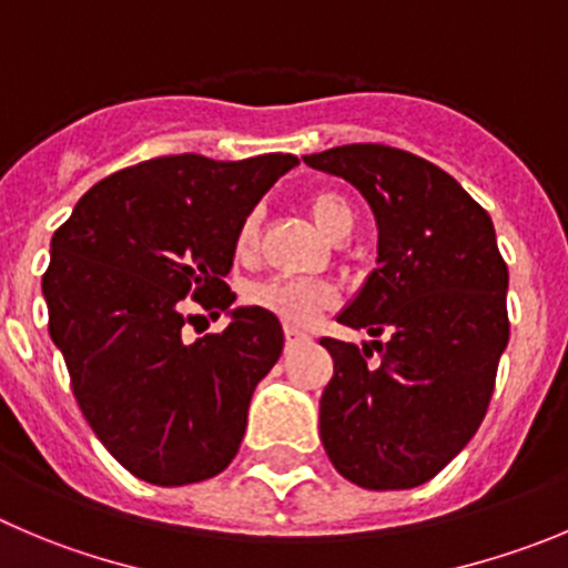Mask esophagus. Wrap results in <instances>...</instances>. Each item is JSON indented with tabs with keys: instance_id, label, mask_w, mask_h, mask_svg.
<instances>
[{
	"instance_id": "obj_1",
	"label": "esophagus",
	"mask_w": 568,
	"mask_h": 568,
	"mask_svg": "<svg viewBox=\"0 0 568 568\" xmlns=\"http://www.w3.org/2000/svg\"><path fill=\"white\" fill-rule=\"evenodd\" d=\"M284 337H287V343H301V339H306V332H301V328L295 326H287L284 328Z\"/></svg>"
}]
</instances>
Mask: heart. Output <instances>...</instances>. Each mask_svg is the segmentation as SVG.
<instances>
[{
    "instance_id": "heart-1",
    "label": "heart",
    "mask_w": 568,
    "mask_h": 568,
    "mask_svg": "<svg viewBox=\"0 0 568 568\" xmlns=\"http://www.w3.org/2000/svg\"><path fill=\"white\" fill-rule=\"evenodd\" d=\"M306 209H310L317 229L332 236V240H343L356 225L354 203L343 192H334V189H321V192L312 194L306 200ZM253 240H256V217L251 214L242 223L240 234H236V251H251ZM245 301L251 306L270 312L278 321L290 323V326H310L317 312L332 304V290L323 287V284H312V281L270 278L251 284L245 290Z\"/></svg>"
}]
</instances>
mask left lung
<instances>
[{
	"instance_id": "8db88e82",
	"label": "left lung",
	"mask_w": 568,
	"mask_h": 568,
	"mask_svg": "<svg viewBox=\"0 0 568 568\" xmlns=\"http://www.w3.org/2000/svg\"><path fill=\"white\" fill-rule=\"evenodd\" d=\"M304 161L368 200L376 267L337 321L387 337L371 339L379 365H368V345L321 339L334 359L323 449L359 488H415L479 429L510 337L494 223L449 172L404 150L345 144Z\"/></svg>"
}]
</instances>
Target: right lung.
<instances>
[{
	"instance_id": "add662e5",
	"label": "right lung",
	"mask_w": 568,
	"mask_h": 568,
	"mask_svg": "<svg viewBox=\"0 0 568 568\" xmlns=\"http://www.w3.org/2000/svg\"><path fill=\"white\" fill-rule=\"evenodd\" d=\"M293 166L290 153L161 155L91 186L52 236L50 337L94 435L144 483H203L240 452L284 332L258 306L231 310L225 275L242 223ZM186 297L229 311L226 332L183 341Z\"/></svg>"
}]
</instances>
